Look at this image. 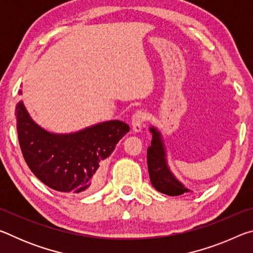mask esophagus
<instances>
[{"label": "esophagus", "instance_id": "34e87169", "mask_svg": "<svg viewBox=\"0 0 253 253\" xmlns=\"http://www.w3.org/2000/svg\"><path fill=\"white\" fill-rule=\"evenodd\" d=\"M146 119H147V115L144 110H142V109L136 110L131 117L132 129H134L136 132L142 130V128L144 126L145 122H146Z\"/></svg>", "mask_w": 253, "mask_h": 253}]
</instances>
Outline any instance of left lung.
Here are the masks:
<instances>
[{
    "label": "left lung",
    "instance_id": "obj_1",
    "mask_svg": "<svg viewBox=\"0 0 253 253\" xmlns=\"http://www.w3.org/2000/svg\"><path fill=\"white\" fill-rule=\"evenodd\" d=\"M151 131L153 132V139L147 149V166L151 183L161 193L170 196L182 195L187 190L169 172L160 132L154 128H151Z\"/></svg>",
    "mask_w": 253,
    "mask_h": 253
}]
</instances>
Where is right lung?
Returning <instances> with one entry per match:
<instances>
[{
    "mask_svg": "<svg viewBox=\"0 0 253 253\" xmlns=\"http://www.w3.org/2000/svg\"><path fill=\"white\" fill-rule=\"evenodd\" d=\"M21 152L29 169L52 190L84 195L106 176V158L129 131L119 121L98 124L69 135H54L34 124L22 102L15 108Z\"/></svg>",
    "mask_w": 253,
    "mask_h": 253,
    "instance_id": "add662e5",
    "label": "right lung"
}]
</instances>
